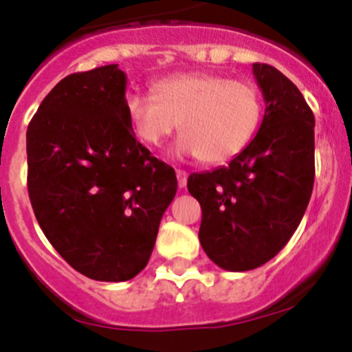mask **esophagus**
<instances>
[{
	"label": "esophagus",
	"mask_w": 352,
	"mask_h": 352,
	"mask_svg": "<svg viewBox=\"0 0 352 352\" xmlns=\"http://www.w3.org/2000/svg\"><path fill=\"white\" fill-rule=\"evenodd\" d=\"M176 178H178L179 188H185V186H186V179H188V174H186V170H183V169L176 170Z\"/></svg>",
	"instance_id": "esophagus-1"
}]
</instances>
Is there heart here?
Masks as SVG:
<instances>
[{
	"label": "heart",
	"instance_id": "1",
	"mask_svg": "<svg viewBox=\"0 0 352 352\" xmlns=\"http://www.w3.org/2000/svg\"><path fill=\"white\" fill-rule=\"evenodd\" d=\"M126 114L144 144L158 148L178 129V153L220 164L250 142L263 116L259 91L245 80L194 72L158 80L151 96L132 93Z\"/></svg>",
	"mask_w": 352,
	"mask_h": 352
}]
</instances>
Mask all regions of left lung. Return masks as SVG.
<instances>
[{"label": "left lung", "instance_id": "1", "mask_svg": "<svg viewBox=\"0 0 352 352\" xmlns=\"http://www.w3.org/2000/svg\"><path fill=\"white\" fill-rule=\"evenodd\" d=\"M252 70L266 102L259 132L229 166L186 182L203 210L199 241L227 272L259 268L285 247L316 176L312 109L275 67L254 63Z\"/></svg>", "mask_w": 352, "mask_h": 352}]
</instances>
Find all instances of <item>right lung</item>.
<instances>
[{
  "label": "right lung",
  "instance_id": "add662e5",
  "mask_svg": "<svg viewBox=\"0 0 352 352\" xmlns=\"http://www.w3.org/2000/svg\"><path fill=\"white\" fill-rule=\"evenodd\" d=\"M118 65L56 84L26 132L28 194L45 238L100 282L146 268L176 173L135 139Z\"/></svg>",
  "mask_w": 352,
  "mask_h": 352
}]
</instances>
